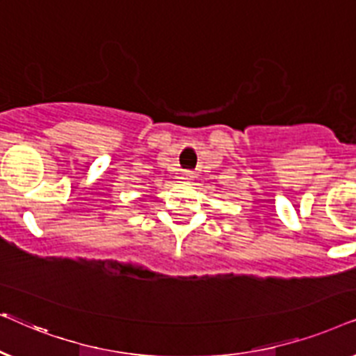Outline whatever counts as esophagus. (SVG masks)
<instances>
[{"label":"esophagus","mask_w":356,"mask_h":356,"mask_svg":"<svg viewBox=\"0 0 356 356\" xmlns=\"http://www.w3.org/2000/svg\"><path fill=\"white\" fill-rule=\"evenodd\" d=\"M193 177H195V175H193L192 170H184V172H181V181L184 182H191L193 181Z\"/></svg>","instance_id":"34e87169"}]
</instances>
